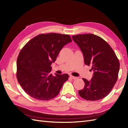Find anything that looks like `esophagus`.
I'll return each mask as SVG.
<instances>
[{
  "label": "esophagus",
  "instance_id": "esophagus-1",
  "mask_svg": "<svg viewBox=\"0 0 128 128\" xmlns=\"http://www.w3.org/2000/svg\"><path fill=\"white\" fill-rule=\"evenodd\" d=\"M70 77L71 78H72L73 80H76V79H77V77H74V76H72V75H70Z\"/></svg>",
  "mask_w": 128,
  "mask_h": 128
}]
</instances>
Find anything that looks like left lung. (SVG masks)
<instances>
[{
  "label": "left lung",
  "instance_id": "8db88e82",
  "mask_svg": "<svg viewBox=\"0 0 128 128\" xmlns=\"http://www.w3.org/2000/svg\"><path fill=\"white\" fill-rule=\"evenodd\" d=\"M72 38L82 51L85 64L94 71L90 80L83 78L85 86L78 94L88 100L102 99L110 92L117 80L118 59L109 44L99 36L80 34L72 36Z\"/></svg>",
  "mask_w": 128,
  "mask_h": 128
}]
</instances>
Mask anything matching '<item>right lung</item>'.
<instances>
[{"mask_svg":"<svg viewBox=\"0 0 128 128\" xmlns=\"http://www.w3.org/2000/svg\"><path fill=\"white\" fill-rule=\"evenodd\" d=\"M72 42L70 36L56 33L42 34L29 40L22 48L17 60L16 76L18 83L29 96L48 100L57 96L68 74L53 76L51 65L61 49Z\"/></svg>","mask_w":128,"mask_h":128,"instance_id":"1","label":"right lung"}]
</instances>
